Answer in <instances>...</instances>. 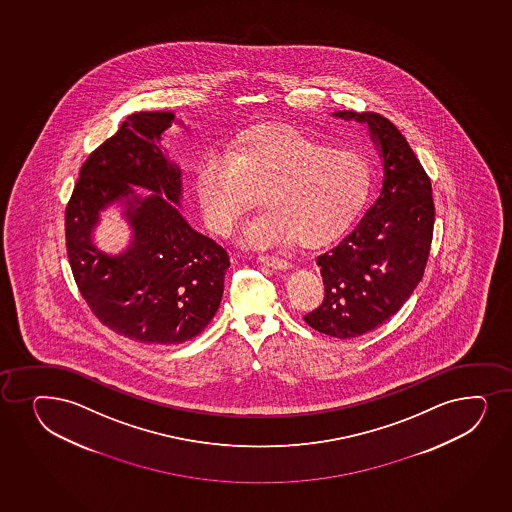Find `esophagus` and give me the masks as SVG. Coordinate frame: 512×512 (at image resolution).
<instances>
[{"instance_id": "esophagus-1", "label": "esophagus", "mask_w": 512, "mask_h": 512, "mask_svg": "<svg viewBox=\"0 0 512 512\" xmlns=\"http://www.w3.org/2000/svg\"><path fill=\"white\" fill-rule=\"evenodd\" d=\"M259 261L271 266V268H278V270H287L288 266H290L287 259L278 258L275 254H259Z\"/></svg>"}]
</instances>
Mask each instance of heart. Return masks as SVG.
<instances>
[{"label": "heart", "mask_w": 512, "mask_h": 512, "mask_svg": "<svg viewBox=\"0 0 512 512\" xmlns=\"http://www.w3.org/2000/svg\"><path fill=\"white\" fill-rule=\"evenodd\" d=\"M374 186V167L355 148L329 143L292 126H259L234 150L213 148L196 171L208 224L230 234L263 193L265 208L244 227L253 246L319 242L347 227Z\"/></svg>", "instance_id": "b5f03b06"}]
</instances>
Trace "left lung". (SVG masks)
Segmentation results:
<instances>
[{"label":"left lung","mask_w":512,"mask_h":512,"mask_svg":"<svg viewBox=\"0 0 512 512\" xmlns=\"http://www.w3.org/2000/svg\"><path fill=\"white\" fill-rule=\"evenodd\" d=\"M369 124L381 148V196L355 229L318 256L321 306L304 316L311 328L355 338L400 311L422 280L434 234L432 184L405 136L377 112H335Z\"/></svg>","instance_id":"left-lung-1"}]
</instances>
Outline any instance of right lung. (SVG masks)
Returning <instances> with one entry per match:
<instances>
[{
    "mask_svg": "<svg viewBox=\"0 0 512 512\" xmlns=\"http://www.w3.org/2000/svg\"><path fill=\"white\" fill-rule=\"evenodd\" d=\"M172 121V112L131 114L83 162L65 210L66 253L90 311L118 335L157 345L200 335L220 306L230 266L224 247L177 210L181 172L157 147ZM131 185L154 193L140 199ZM114 200L134 229L132 246L118 257L89 237L99 210Z\"/></svg>",
    "mask_w": 512,
    "mask_h": 512,
    "instance_id": "add662e5",
    "label": "right lung"
}]
</instances>
